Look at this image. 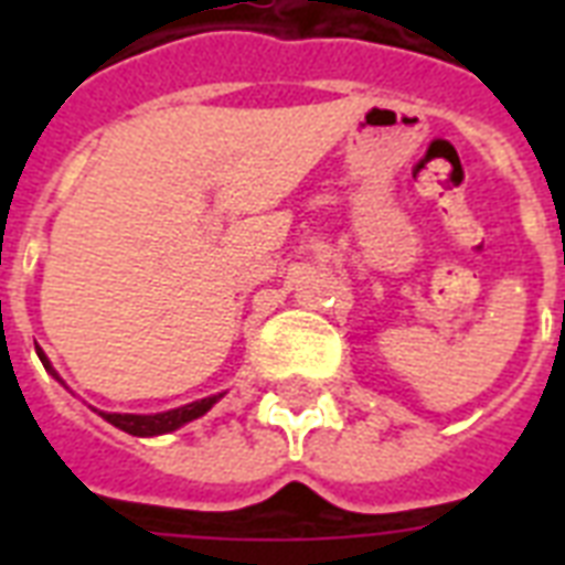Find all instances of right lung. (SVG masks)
Returning a JSON list of instances; mask_svg holds the SVG:
<instances>
[{
	"label": "right lung",
	"instance_id": "obj_1",
	"mask_svg": "<svg viewBox=\"0 0 565 565\" xmlns=\"http://www.w3.org/2000/svg\"><path fill=\"white\" fill-rule=\"evenodd\" d=\"M40 361H43V366H46V372H52V377H57V372L52 370V363L46 361V354L40 352ZM61 381V377H57ZM222 395H207V398H202V402H193V404H184V407H175V411H167V413H149V416H143V413H105L99 411L102 419H108L114 428L126 430V434H131V437H158V434H170V430L181 428V425H188V422L199 419V416H204V413L211 411L213 404L220 402Z\"/></svg>",
	"mask_w": 565,
	"mask_h": 565
}]
</instances>
